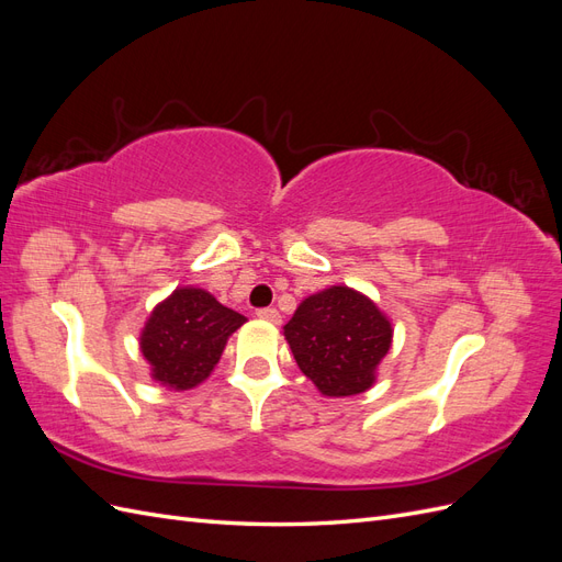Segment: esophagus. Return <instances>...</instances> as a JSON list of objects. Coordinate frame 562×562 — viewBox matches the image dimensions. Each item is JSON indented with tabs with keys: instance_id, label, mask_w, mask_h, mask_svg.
Listing matches in <instances>:
<instances>
[{
	"instance_id": "1",
	"label": "esophagus",
	"mask_w": 562,
	"mask_h": 562,
	"mask_svg": "<svg viewBox=\"0 0 562 562\" xmlns=\"http://www.w3.org/2000/svg\"><path fill=\"white\" fill-rule=\"evenodd\" d=\"M258 316L262 318V321H267V323H274V326H279V323H281V314L277 312V310H260L258 312Z\"/></svg>"
}]
</instances>
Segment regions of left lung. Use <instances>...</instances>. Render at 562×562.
Masks as SVG:
<instances>
[{"label": "left lung", "instance_id": "left-lung-1", "mask_svg": "<svg viewBox=\"0 0 562 562\" xmlns=\"http://www.w3.org/2000/svg\"><path fill=\"white\" fill-rule=\"evenodd\" d=\"M300 370L328 398L363 394L378 380L394 328L368 295L330 285L304 297L283 326Z\"/></svg>", "mask_w": 562, "mask_h": 562}]
</instances>
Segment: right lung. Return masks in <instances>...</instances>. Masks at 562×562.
Returning a JSON list of instances; mask_svg holds the SVG:
<instances>
[{
    "label": "right lung",
    "mask_w": 562,
    "mask_h": 562,
    "mask_svg": "<svg viewBox=\"0 0 562 562\" xmlns=\"http://www.w3.org/2000/svg\"><path fill=\"white\" fill-rule=\"evenodd\" d=\"M248 318L196 285H178L149 312L140 353L157 384L187 391L211 378L227 339Z\"/></svg>",
    "instance_id": "1"
}]
</instances>
